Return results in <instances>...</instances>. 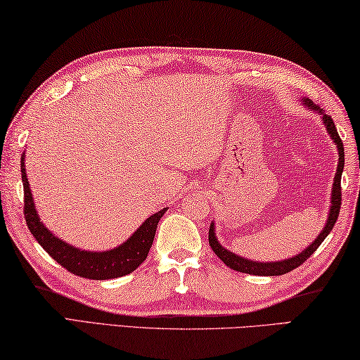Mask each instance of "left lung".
<instances>
[{
	"label": "left lung",
	"mask_w": 360,
	"mask_h": 360,
	"mask_svg": "<svg viewBox=\"0 0 360 360\" xmlns=\"http://www.w3.org/2000/svg\"><path fill=\"white\" fill-rule=\"evenodd\" d=\"M303 102H304L306 108L311 111H316V113H319L322 116L323 126H326L328 135L332 137V140L335 141V145H337V150H338V167H337V174H335V179H333L332 202H330L327 223H326V226H323L322 231L319 233V236H317L313 243H311V245H308L304 250H302V253H298V255L292 257V258H285V260L268 262V263L249 260V258L236 255V253H233L231 250L225 249V247L219 243V239H217L215 225L214 223H210L209 244L212 247V250L215 252V255L219 257L220 260L226 264V266H229L234 271H239V273L253 274V276H281V274L290 273L292 269L298 268L300 264L304 263L311 255H313V253L317 250V247L323 243V239L327 238L328 233L333 229V225L338 220V214H340V207H341V174H343V167H345L343 141H341V139H340L337 127H335V122L332 117L323 113L322 108L316 107V105L311 102L309 98H303Z\"/></svg>",
	"instance_id": "left-lung-1"
}]
</instances>
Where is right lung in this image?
<instances>
[{"label":"right lung","mask_w":360,"mask_h":360,"mask_svg":"<svg viewBox=\"0 0 360 360\" xmlns=\"http://www.w3.org/2000/svg\"><path fill=\"white\" fill-rule=\"evenodd\" d=\"M23 159H25V153H23L20 159L23 198H25V201H23V204H25L23 205L25 221L30 233L33 234V238L38 240V244L57 263H60V266L68 269L70 273L81 276V278L105 281L131 274L134 269H137L145 262V258L151 249L153 239H155L158 223L161 220V217L167 212V207L153 214L150 219H146L126 243L115 247V249L105 252L76 249V247L67 244L65 240L58 239L39 220V215L33 202L30 184H28Z\"/></svg>","instance_id":"add662e5"}]
</instances>
